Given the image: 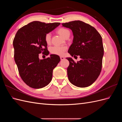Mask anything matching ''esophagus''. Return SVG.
Wrapping results in <instances>:
<instances>
[{
  "mask_svg": "<svg viewBox=\"0 0 122 122\" xmlns=\"http://www.w3.org/2000/svg\"><path fill=\"white\" fill-rule=\"evenodd\" d=\"M60 58H61V60H64V59H65V57H63V56H61V57H60Z\"/></svg>",
  "mask_w": 122,
  "mask_h": 122,
  "instance_id": "esophagus-1",
  "label": "esophagus"
}]
</instances>
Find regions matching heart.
I'll use <instances>...</instances> for the list:
<instances>
[{"label":"heart","mask_w":122,"mask_h":122,"mask_svg":"<svg viewBox=\"0 0 122 122\" xmlns=\"http://www.w3.org/2000/svg\"><path fill=\"white\" fill-rule=\"evenodd\" d=\"M57 32L58 34L61 35L62 37L65 38L68 35L70 34V32L68 29L65 28L61 27L57 29ZM45 41L47 44H50L51 42V35L49 33L46 34L45 36ZM67 50V47L64 46H54L50 48V51L51 54L57 55H62L65 51Z\"/></svg>","instance_id":"b5f03b06"}]
</instances>
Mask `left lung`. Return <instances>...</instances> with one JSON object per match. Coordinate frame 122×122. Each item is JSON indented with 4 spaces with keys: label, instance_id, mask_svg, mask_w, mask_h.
Here are the masks:
<instances>
[{
    "label": "left lung",
    "instance_id": "1",
    "mask_svg": "<svg viewBox=\"0 0 122 122\" xmlns=\"http://www.w3.org/2000/svg\"><path fill=\"white\" fill-rule=\"evenodd\" d=\"M71 29L74 36L68 53L72 56L80 55L81 60L75 62L71 57L67 74L70 82L80 87L91 86L101 73L104 54L102 36L94 27L77 20L62 23Z\"/></svg>",
    "mask_w": 122,
    "mask_h": 122
}]
</instances>
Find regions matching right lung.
<instances>
[{"mask_svg":"<svg viewBox=\"0 0 122 122\" xmlns=\"http://www.w3.org/2000/svg\"><path fill=\"white\" fill-rule=\"evenodd\" d=\"M59 25L58 22L33 21L20 28L15 36L14 60L21 78L30 87H44L52 80L53 70L61 61L60 56L51 54L49 57L40 60L39 54H49L45 36Z\"/></svg>","mask_w":122,"mask_h":122,"instance_id":"right-lung-1","label":"right lung"}]
</instances>
